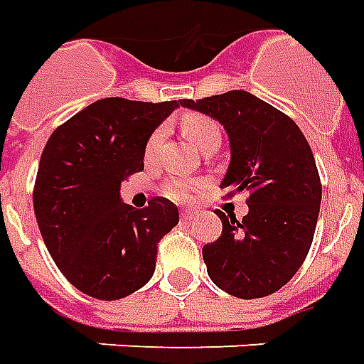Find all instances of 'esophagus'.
I'll use <instances>...</instances> for the list:
<instances>
[{"mask_svg":"<svg viewBox=\"0 0 364 364\" xmlns=\"http://www.w3.org/2000/svg\"><path fill=\"white\" fill-rule=\"evenodd\" d=\"M193 217H195V213H193V211H181L183 221H191Z\"/></svg>","mask_w":364,"mask_h":364,"instance_id":"obj_1","label":"esophagus"}]
</instances>
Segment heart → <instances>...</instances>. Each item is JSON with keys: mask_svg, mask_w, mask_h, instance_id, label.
Returning a JSON list of instances; mask_svg holds the SVG:
<instances>
[{"mask_svg": "<svg viewBox=\"0 0 364 364\" xmlns=\"http://www.w3.org/2000/svg\"><path fill=\"white\" fill-rule=\"evenodd\" d=\"M181 129L183 135L191 141L197 149H199V145H201L203 141L207 139L209 135L219 133V129H217V125H215L213 121L209 119V117H205V115H199V113H187V115H183ZM159 139H161V131H153L151 137L147 139V145H145V157H147V159L153 157V153H155L157 145H159ZM199 189H201V183L199 181L171 179V181H167V185H165V195H167L169 199H173V201L185 203L189 201Z\"/></svg>", "mask_w": 364, "mask_h": 364, "instance_id": "obj_1", "label": "heart"}]
</instances>
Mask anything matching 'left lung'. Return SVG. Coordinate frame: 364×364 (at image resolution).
Returning <instances> with one entry per match:
<instances>
[{
  "label": "left lung",
  "mask_w": 364,
  "mask_h": 364,
  "mask_svg": "<svg viewBox=\"0 0 364 364\" xmlns=\"http://www.w3.org/2000/svg\"><path fill=\"white\" fill-rule=\"evenodd\" d=\"M181 105L223 125L231 161L221 189L249 193L241 221L217 211L223 231L203 247L207 273L239 299L271 295L293 279L313 243L321 209L313 151L295 121L243 89Z\"/></svg>",
  "instance_id": "obj_1"
}]
</instances>
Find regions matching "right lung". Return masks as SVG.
I'll use <instances>...</instances> for the list:
<instances>
[{
  "mask_svg": "<svg viewBox=\"0 0 364 364\" xmlns=\"http://www.w3.org/2000/svg\"><path fill=\"white\" fill-rule=\"evenodd\" d=\"M179 103L99 99L47 141L33 211L51 259L81 293L115 301L155 273L157 243L179 223V209L165 197L135 209L119 189L143 169L147 139Z\"/></svg>",
  "mask_w": 364,
  "mask_h": 364,
  "instance_id": "1",
  "label": "right lung"
}]
</instances>
